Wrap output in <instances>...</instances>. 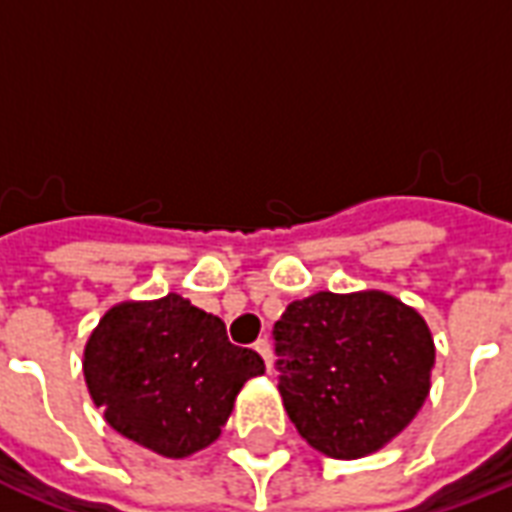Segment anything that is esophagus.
<instances>
[{"label": "esophagus", "mask_w": 512, "mask_h": 512, "mask_svg": "<svg viewBox=\"0 0 512 512\" xmlns=\"http://www.w3.org/2000/svg\"><path fill=\"white\" fill-rule=\"evenodd\" d=\"M255 351L260 356H263V362H266V370H268V373H271V345H268L266 337H263V340H257Z\"/></svg>", "instance_id": "34e87169"}]
</instances>
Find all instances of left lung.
<instances>
[{"label":"left lung","mask_w":512,"mask_h":512,"mask_svg":"<svg viewBox=\"0 0 512 512\" xmlns=\"http://www.w3.org/2000/svg\"><path fill=\"white\" fill-rule=\"evenodd\" d=\"M274 340L282 406L301 439L329 458L378 452L428 400L433 334L392 293H312L288 304Z\"/></svg>","instance_id":"1"}]
</instances>
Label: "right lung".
<instances>
[{
    "label": "right lung",
    "mask_w": 512,
    "mask_h": 512,
    "mask_svg": "<svg viewBox=\"0 0 512 512\" xmlns=\"http://www.w3.org/2000/svg\"><path fill=\"white\" fill-rule=\"evenodd\" d=\"M82 370L109 428L156 455L189 458L222 436L238 392L266 365L227 340L222 318L167 293L109 307Z\"/></svg>",
    "instance_id": "1"
}]
</instances>
